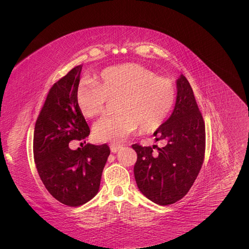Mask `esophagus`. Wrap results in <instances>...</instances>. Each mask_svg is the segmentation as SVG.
I'll list each match as a JSON object with an SVG mask.
<instances>
[{"label": "esophagus", "instance_id": "1", "mask_svg": "<svg viewBox=\"0 0 249 249\" xmlns=\"http://www.w3.org/2000/svg\"><path fill=\"white\" fill-rule=\"evenodd\" d=\"M123 148V146L122 145H118V144H114V143H113V144H111L110 145V149H111V152L112 153H117V152H119L120 149Z\"/></svg>", "mask_w": 249, "mask_h": 249}]
</instances>
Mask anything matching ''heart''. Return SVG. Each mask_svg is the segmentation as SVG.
Returning a JSON list of instances; mask_svg holds the SVG:
<instances>
[{
	"mask_svg": "<svg viewBox=\"0 0 249 249\" xmlns=\"http://www.w3.org/2000/svg\"><path fill=\"white\" fill-rule=\"evenodd\" d=\"M115 103V115L94 124L95 138L102 142H122L138 130L150 133L159 129L177 100L172 80L158 77L146 67L126 63L101 71L99 80L87 79L77 89L78 108L87 118L102 115L109 100Z\"/></svg>",
	"mask_w": 249,
	"mask_h": 249,
	"instance_id": "obj_1",
	"label": "heart"
}]
</instances>
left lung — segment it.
<instances>
[{
    "label": "left lung",
    "instance_id": "left-lung-1",
    "mask_svg": "<svg viewBox=\"0 0 249 249\" xmlns=\"http://www.w3.org/2000/svg\"><path fill=\"white\" fill-rule=\"evenodd\" d=\"M177 101L172 114L155 133L166 140L164 147L133 144L137 153L134 175L141 193L157 205L182 199L196 179L205 158V122L185 76L177 80Z\"/></svg>",
    "mask_w": 249,
    "mask_h": 249
}]
</instances>
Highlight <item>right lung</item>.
Instances as JSON below:
<instances>
[{"mask_svg":"<svg viewBox=\"0 0 249 249\" xmlns=\"http://www.w3.org/2000/svg\"><path fill=\"white\" fill-rule=\"evenodd\" d=\"M82 66L73 67L52 86L33 138L34 161L43 185L69 207L82 206L95 196L110 155L107 144L87 143L76 150L69 146L71 141H84L90 134L76 101Z\"/></svg>","mask_w":249,"mask_h":249,"instance_id":"add662e5","label":"right lung"}]
</instances>
